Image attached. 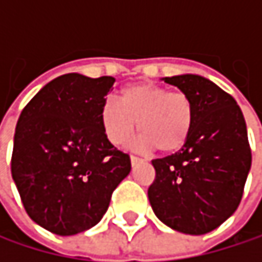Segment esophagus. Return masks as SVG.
<instances>
[{"instance_id":"esophagus-1","label":"esophagus","mask_w":262,"mask_h":262,"mask_svg":"<svg viewBox=\"0 0 262 262\" xmlns=\"http://www.w3.org/2000/svg\"><path fill=\"white\" fill-rule=\"evenodd\" d=\"M142 159L141 158H138V156H135V155H132L130 156V162H132V165H136V164H139Z\"/></svg>"}]
</instances>
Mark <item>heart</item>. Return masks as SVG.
<instances>
[{
	"label": "heart",
	"instance_id": "1",
	"mask_svg": "<svg viewBox=\"0 0 262 262\" xmlns=\"http://www.w3.org/2000/svg\"><path fill=\"white\" fill-rule=\"evenodd\" d=\"M195 107L183 91L155 83H133L120 91V101L107 98L100 109L101 127L114 145H124L136 130L141 150L179 151L192 132Z\"/></svg>",
	"mask_w": 262,
	"mask_h": 262
}]
</instances>
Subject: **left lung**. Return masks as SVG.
Returning a JSON list of instances; mask_svg holds the SVG:
<instances>
[{
	"label": "left lung",
	"instance_id": "1",
	"mask_svg": "<svg viewBox=\"0 0 262 262\" xmlns=\"http://www.w3.org/2000/svg\"><path fill=\"white\" fill-rule=\"evenodd\" d=\"M164 81L192 98L195 118L179 151L151 161L156 176L148 200L156 217L171 229L208 234L241 202L252 164L246 121L234 97L211 80L185 74Z\"/></svg>",
	"mask_w": 262,
	"mask_h": 262
}]
</instances>
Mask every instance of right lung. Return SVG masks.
I'll use <instances>...</instances> for the list:
<instances>
[{
  "mask_svg": "<svg viewBox=\"0 0 262 262\" xmlns=\"http://www.w3.org/2000/svg\"><path fill=\"white\" fill-rule=\"evenodd\" d=\"M114 81L60 76L19 115L12 178L30 219L53 234L76 235L95 226L130 173V156L112 145L100 121Z\"/></svg>",
  "mask_w": 262,
  "mask_h": 262,
  "instance_id": "obj_1",
  "label": "right lung"
}]
</instances>
